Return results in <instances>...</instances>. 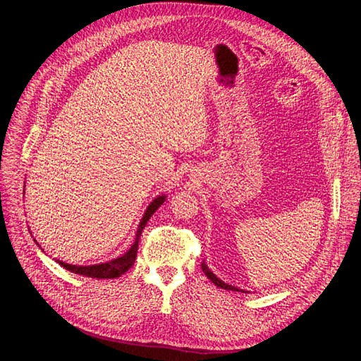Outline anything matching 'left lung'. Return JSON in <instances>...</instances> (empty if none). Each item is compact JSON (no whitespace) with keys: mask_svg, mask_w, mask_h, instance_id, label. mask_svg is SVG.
<instances>
[{"mask_svg":"<svg viewBox=\"0 0 361 361\" xmlns=\"http://www.w3.org/2000/svg\"><path fill=\"white\" fill-rule=\"evenodd\" d=\"M202 269H203V272L206 274V277L209 279L214 285H216L218 288H221V289H226V290H236V292H245L244 289H238V288H235V286H232V285H227V283H224V281H221L220 279H218L214 272L207 268V265L204 264V260L202 262Z\"/></svg>","mask_w":361,"mask_h":361,"instance_id":"8db88e82","label":"left lung"}]
</instances>
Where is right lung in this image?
<instances>
[{
	"label": "right lung",
	"instance_id": "1",
	"mask_svg": "<svg viewBox=\"0 0 361 361\" xmlns=\"http://www.w3.org/2000/svg\"><path fill=\"white\" fill-rule=\"evenodd\" d=\"M164 202H166V195H158V197L147 206V209H146L143 218H141V221H140L138 228H137L135 243L133 244V247H130L126 251L123 256H120V257H117L114 260L106 262V264L90 265V267H76V265L64 264V262H61V260H57V262L63 268H66L68 271L75 272V274H80V276H85V277H92V279H116V277H120L122 274H125V272L130 267L134 265L135 257H137V250H138V243H140L141 232H143V228L146 227L149 218L154 215V212L158 209V207ZM35 241H36V239H35Z\"/></svg>",
	"mask_w": 361,
	"mask_h": 361
}]
</instances>
